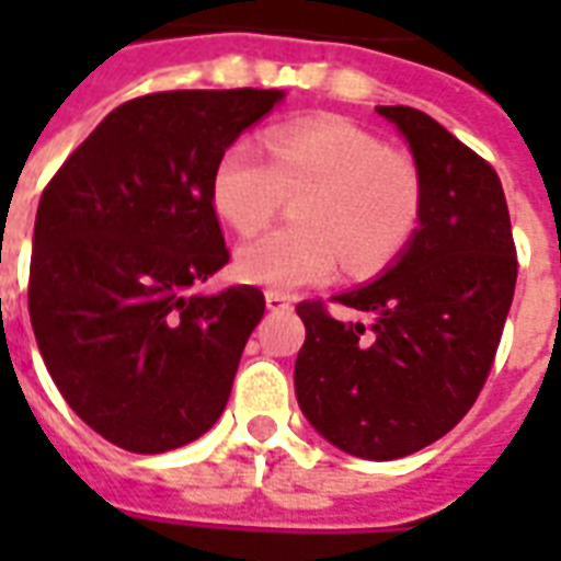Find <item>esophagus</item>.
Instances as JSON below:
<instances>
[{"instance_id":"obj_1","label":"esophagus","mask_w":561,"mask_h":561,"mask_svg":"<svg viewBox=\"0 0 561 561\" xmlns=\"http://www.w3.org/2000/svg\"><path fill=\"white\" fill-rule=\"evenodd\" d=\"M264 302L271 311H290L294 308V297L290 294H282V290H267L264 294Z\"/></svg>"}]
</instances>
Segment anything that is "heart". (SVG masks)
Instances as JSON below:
<instances>
[{
	"mask_svg": "<svg viewBox=\"0 0 561 561\" xmlns=\"http://www.w3.org/2000/svg\"><path fill=\"white\" fill-rule=\"evenodd\" d=\"M262 145L238 136L218 153L211 206L238 232L271 224L288 197L299 227L264 232L238 247V279L294 290L332 279L337 264L369 276L416 232L425 186L413 157L390 151L346 118H306L273 127Z\"/></svg>",
	"mask_w": 561,
	"mask_h": 561,
	"instance_id": "heart-1",
	"label": "heart"
}]
</instances>
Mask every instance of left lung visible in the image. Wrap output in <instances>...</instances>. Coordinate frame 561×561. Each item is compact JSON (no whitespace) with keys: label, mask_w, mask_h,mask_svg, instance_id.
I'll use <instances>...</instances> for the list:
<instances>
[{"label":"left lung","mask_w":561,"mask_h":561,"mask_svg":"<svg viewBox=\"0 0 561 561\" xmlns=\"http://www.w3.org/2000/svg\"><path fill=\"white\" fill-rule=\"evenodd\" d=\"M410 142L425 186L422 227L390 273L299 302L306 343L294 387L341 451L396 460L436 443L478 401L513 306L518 255L504 188L483 157L413 107H378Z\"/></svg>","instance_id":"left-lung-1"}]
</instances>
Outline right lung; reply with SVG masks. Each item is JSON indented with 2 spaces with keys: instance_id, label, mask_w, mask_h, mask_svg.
I'll return each mask as SVG.
<instances>
[{
  "instance_id": "1",
  "label": "right lung",
  "mask_w": 561,
  "mask_h": 561,
  "mask_svg": "<svg viewBox=\"0 0 561 561\" xmlns=\"http://www.w3.org/2000/svg\"><path fill=\"white\" fill-rule=\"evenodd\" d=\"M282 99L250 87L139 95L43 188L34 337L66 404L125 451L180 448L227 408L264 294H192L229 262L209 178L218 153Z\"/></svg>"
}]
</instances>
